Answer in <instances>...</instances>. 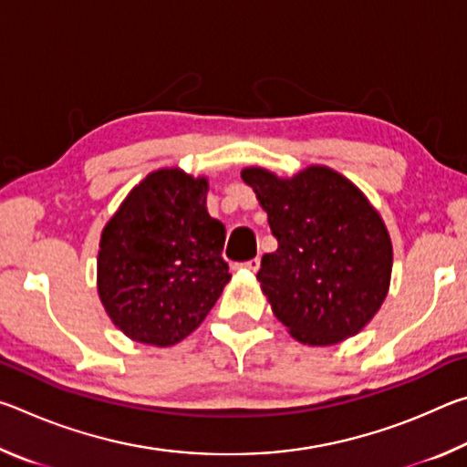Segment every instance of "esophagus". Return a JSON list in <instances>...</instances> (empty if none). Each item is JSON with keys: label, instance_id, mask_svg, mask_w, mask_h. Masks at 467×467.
<instances>
[{"label": "esophagus", "instance_id": "obj_1", "mask_svg": "<svg viewBox=\"0 0 467 467\" xmlns=\"http://www.w3.org/2000/svg\"><path fill=\"white\" fill-rule=\"evenodd\" d=\"M259 265H262V262H259V257H255V259H249V262L241 264V267H244V270H249V272H257V270H259Z\"/></svg>", "mask_w": 467, "mask_h": 467}]
</instances>
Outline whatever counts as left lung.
Segmentation results:
<instances>
[{
  "label": "left lung",
  "mask_w": 467,
  "mask_h": 467,
  "mask_svg": "<svg viewBox=\"0 0 467 467\" xmlns=\"http://www.w3.org/2000/svg\"><path fill=\"white\" fill-rule=\"evenodd\" d=\"M241 177L278 241L257 272L275 317L309 346L357 336L381 309L391 280V239L379 212L327 167L292 179L249 167Z\"/></svg>",
  "instance_id": "left-lung-1"
}]
</instances>
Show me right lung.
Wrapping results in <instances>:
<instances>
[{"label": "right lung", "instance_id": "add662e5", "mask_svg": "<svg viewBox=\"0 0 467 467\" xmlns=\"http://www.w3.org/2000/svg\"><path fill=\"white\" fill-rule=\"evenodd\" d=\"M208 179L150 172L100 234L99 296L125 336L150 346L187 337L231 280L226 228L205 208Z\"/></svg>", "mask_w": 467, "mask_h": 467}]
</instances>
